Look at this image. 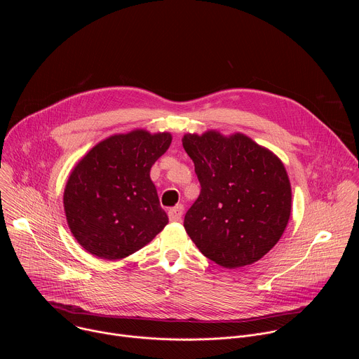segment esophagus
<instances>
[{"instance_id": "esophagus-1", "label": "esophagus", "mask_w": 359, "mask_h": 359, "mask_svg": "<svg viewBox=\"0 0 359 359\" xmlns=\"http://www.w3.org/2000/svg\"><path fill=\"white\" fill-rule=\"evenodd\" d=\"M183 206L182 204H177V206H175V208H172L170 210H169V219H170V222H180L182 220V216H183Z\"/></svg>"}]
</instances>
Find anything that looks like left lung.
I'll return each mask as SVG.
<instances>
[{
    "instance_id": "8db88e82",
    "label": "left lung",
    "mask_w": 359,
    "mask_h": 359,
    "mask_svg": "<svg viewBox=\"0 0 359 359\" xmlns=\"http://www.w3.org/2000/svg\"><path fill=\"white\" fill-rule=\"evenodd\" d=\"M201 190L184 229L201 254L226 269L252 264L283 236L291 186L281 161L244 135H186Z\"/></svg>"
}]
</instances>
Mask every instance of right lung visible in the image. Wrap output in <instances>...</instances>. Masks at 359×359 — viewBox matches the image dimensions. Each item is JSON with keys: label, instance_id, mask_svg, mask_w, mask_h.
Returning <instances> with one entry per match:
<instances>
[{"label": "right lung", "instance_id": "add662e5", "mask_svg": "<svg viewBox=\"0 0 359 359\" xmlns=\"http://www.w3.org/2000/svg\"><path fill=\"white\" fill-rule=\"evenodd\" d=\"M169 133L133 130L97 143L72 170L64 206L69 229L90 254L119 260L168 224L150 168L170 146Z\"/></svg>", "mask_w": 359, "mask_h": 359}]
</instances>
